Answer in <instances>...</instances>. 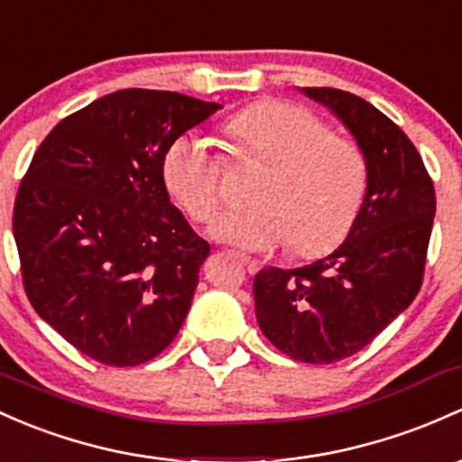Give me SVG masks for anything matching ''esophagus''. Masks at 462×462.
Masks as SVG:
<instances>
[{
    "label": "esophagus",
    "instance_id": "esophagus-1",
    "mask_svg": "<svg viewBox=\"0 0 462 462\" xmlns=\"http://www.w3.org/2000/svg\"><path fill=\"white\" fill-rule=\"evenodd\" d=\"M231 255H233V257H237V260H240L242 264H245L246 269H249L251 273H253V271H257V262H255V260H249V257H245V255H237V253H231Z\"/></svg>",
    "mask_w": 462,
    "mask_h": 462
}]
</instances>
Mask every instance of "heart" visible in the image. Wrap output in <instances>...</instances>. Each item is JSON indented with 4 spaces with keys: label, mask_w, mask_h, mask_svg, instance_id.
Masks as SVG:
<instances>
[{
    "label": "heart",
    "mask_w": 462,
    "mask_h": 462,
    "mask_svg": "<svg viewBox=\"0 0 462 462\" xmlns=\"http://www.w3.org/2000/svg\"><path fill=\"white\" fill-rule=\"evenodd\" d=\"M231 165H266L251 189L255 202L222 216L213 236L245 251L291 245L300 257L341 245L364 209L370 165L364 147L309 107L266 98L225 125ZM222 153L205 138L182 134L162 156V180L193 222L207 225L225 202Z\"/></svg>",
    "instance_id": "1"
}]
</instances>
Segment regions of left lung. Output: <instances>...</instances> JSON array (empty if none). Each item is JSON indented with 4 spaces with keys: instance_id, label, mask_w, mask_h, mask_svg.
I'll list each match as a JSON object with an SVG mask.
<instances>
[{
    "instance_id": "left-lung-1",
    "label": "left lung",
    "mask_w": 462,
    "mask_h": 462,
    "mask_svg": "<svg viewBox=\"0 0 462 462\" xmlns=\"http://www.w3.org/2000/svg\"><path fill=\"white\" fill-rule=\"evenodd\" d=\"M304 92L364 147L368 196L339 249L301 269H262L253 292L257 324L277 350L328 365L364 350L419 295L436 193L414 143L383 112L335 88Z\"/></svg>"
}]
</instances>
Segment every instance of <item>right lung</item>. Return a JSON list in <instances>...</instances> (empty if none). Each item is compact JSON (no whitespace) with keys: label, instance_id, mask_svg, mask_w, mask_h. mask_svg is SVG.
<instances>
[{"label":"right lung","instance_id":"obj_1","mask_svg":"<svg viewBox=\"0 0 462 462\" xmlns=\"http://www.w3.org/2000/svg\"><path fill=\"white\" fill-rule=\"evenodd\" d=\"M220 107L112 92L57 123L19 182L13 233L28 301L98 364L153 359L189 312L211 249L170 202L162 156Z\"/></svg>","mask_w":462,"mask_h":462}]
</instances>
